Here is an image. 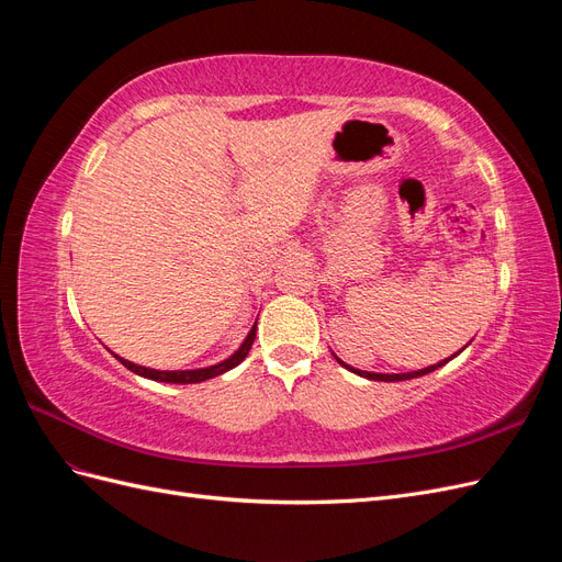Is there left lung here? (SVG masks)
<instances>
[{
	"instance_id": "8db88e82",
	"label": "left lung",
	"mask_w": 562,
	"mask_h": 562,
	"mask_svg": "<svg viewBox=\"0 0 562 562\" xmlns=\"http://www.w3.org/2000/svg\"><path fill=\"white\" fill-rule=\"evenodd\" d=\"M462 351V349H459ZM457 351V353H459ZM457 353H452L450 359H446V361H440V363H436V366H429V368H424V370H413V372H394V375H384V372H363V370H356V368H351V366H347L345 361H339L337 356V363L339 366H345L347 370H351V372H356V375H361V378H366V380H375V382H401V380H413V378H422V375H427V372H434L436 368H440V366H446L448 361H452Z\"/></svg>"
}]
</instances>
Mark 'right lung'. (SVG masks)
<instances>
[{
  "label": "right lung",
  "instance_id": "1",
  "mask_svg": "<svg viewBox=\"0 0 562 562\" xmlns=\"http://www.w3.org/2000/svg\"><path fill=\"white\" fill-rule=\"evenodd\" d=\"M255 330H258V323H255V326L250 328L248 337L244 339V345H241L239 349H236V351L229 356V359H225L223 363H217V366H211V368H199V370H151V368H145V366H135V363L122 359V356H116V353H114V359L122 361L131 372H135V375L149 378V380H155V382L196 384V382H203V380H211V378L223 375V372H227V370L239 366V363L246 359L250 347H252V342H255Z\"/></svg>",
  "mask_w": 562,
  "mask_h": 562
}]
</instances>
